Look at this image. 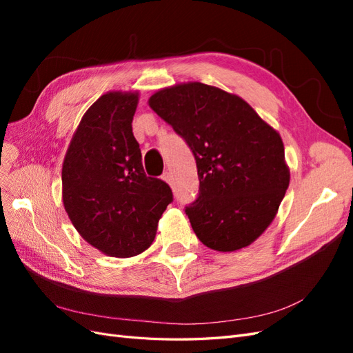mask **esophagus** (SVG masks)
Returning <instances> with one entry per match:
<instances>
[{"instance_id":"obj_1","label":"esophagus","mask_w":353,"mask_h":353,"mask_svg":"<svg viewBox=\"0 0 353 353\" xmlns=\"http://www.w3.org/2000/svg\"><path fill=\"white\" fill-rule=\"evenodd\" d=\"M162 179L165 181V183H168L169 185H172V176H170V174H169V172H163Z\"/></svg>"}]
</instances>
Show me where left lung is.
I'll list each match as a JSON object with an SVG mask.
<instances>
[{
  "mask_svg": "<svg viewBox=\"0 0 353 353\" xmlns=\"http://www.w3.org/2000/svg\"><path fill=\"white\" fill-rule=\"evenodd\" d=\"M148 104L194 154L200 187L185 213L199 240L218 252L252 244L290 183L280 134L239 95L201 82L160 90Z\"/></svg>",
  "mask_w": 353,
  "mask_h": 353,
  "instance_id": "8db88e82",
  "label": "left lung"
}]
</instances>
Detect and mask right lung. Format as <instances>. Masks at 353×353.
Here are the masks:
<instances>
[{
	"label": "right lung",
	"instance_id": "add662e5",
	"mask_svg": "<svg viewBox=\"0 0 353 353\" xmlns=\"http://www.w3.org/2000/svg\"><path fill=\"white\" fill-rule=\"evenodd\" d=\"M137 92L101 95L82 116L61 169L63 205L81 237L113 258L150 248L174 200L165 181L147 176L132 134Z\"/></svg>",
	"mask_w": 353,
	"mask_h": 353
}]
</instances>
